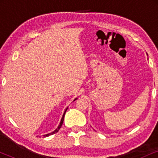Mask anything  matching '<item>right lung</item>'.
Returning a JSON list of instances; mask_svg holds the SVG:
<instances>
[{"mask_svg":"<svg viewBox=\"0 0 158 158\" xmlns=\"http://www.w3.org/2000/svg\"><path fill=\"white\" fill-rule=\"evenodd\" d=\"M76 99H77V98H76ZM76 99H75V100H76ZM67 109H68V108H67L66 110H65V111H64V114H63V116H62V119H61V122H60V125H59V127H58L56 129V130L54 131L53 132H52V133H50V134H48V135H44V137H47V136H49L50 135H53V134H55V133H56V132H57V131L60 130V129L61 128V127H62V123H63V121H64V114H65V112H66V111H67Z\"/></svg>","mask_w":158,"mask_h":158,"instance_id":"right-lung-1","label":"right lung"}]
</instances>
